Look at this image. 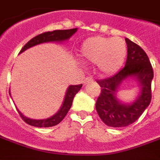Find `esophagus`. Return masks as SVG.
<instances>
[{
  "label": "esophagus",
  "instance_id": "34e87169",
  "mask_svg": "<svg viewBox=\"0 0 160 160\" xmlns=\"http://www.w3.org/2000/svg\"><path fill=\"white\" fill-rule=\"evenodd\" d=\"M93 81V79H92L90 77H87V78H85L83 80V85H87V83H91Z\"/></svg>",
  "mask_w": 160,
  "mask_h": 160
}]
</instances>
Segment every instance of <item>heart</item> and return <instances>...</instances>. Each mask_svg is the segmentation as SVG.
Segmentation results:
<instances>
[{"mask_svg": "<svg viewBox=\"0 0 160 160\" xmlns=\"http://www.w3.org/2000/svg\"><path fill=\"white\" fill-rule=\"evenodd\" d=\"M80 53L84 62L95 63L99 75L111 76L122 67L128 49L125 41L120 38L96 36L84 41Z\"/></svg>", "mask_w": 160, "mask_h": 160, "instance_id": "b5f03b06", "label": "heart"}]
</instances>
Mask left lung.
Returning a JSON list of instances; mask_svg holds the SVG:
<instances>
[{
	"instance_id": "8db88e82",
	"label": "left lung",
	"mask_w": 160,
	"mask_h": 160,
	"mask_svg": "<svg viewBox=\"0 0 160 160\" xmlns=\"http://www.w3.org/2000/svg\"><path fill=\"white\" fill-rule=\"evenodd\" d=\"M125 41L128 56L123 68L111 78L97 81L101 87V92L96 102V111L104 123L113 128L126 127L134 122L150 104L152 98L153 70L148 55L135 42L128 38H125ZM128 78L137 80L140 94L131 104H124L115 94L120 84Z\"/></svg>"
}]
</instances>
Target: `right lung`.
Here are the masks:
<instances>
[{"label":"right lung","mask_w":160,"mask_h":160,"mask_svg":"<svg viewBox=\"0 0 160 160\" xmlns=\"http://www.w3.org/2000/svg\"><path fill=\"white\" fill-rule=\"evenodd\" d=\"M77 32V28H73V29L69 30H56V31H53V32H43L42 34H39L38 36L34 37L33 38L30 40L29 42L25 44L23 47L20 52H24L29 48H32L33 46L38 45L40 43H43V42H63L66 40L69 39L70 37H72L74 33ZM82 87V85H76V86H69L68 90L65 94V98H64V101H63L62 107L60 108V110L57 111V113L52 116L51 118H47V119H42V120H35V119H31L25 117L24 115L18 110L19 116L21 117L23 120L26 122V123L34 126V127L38 128H49L56 126L58 123H60L63 118L66 117L67 113L68 112L70 108L72 106L73 104V98L75 96V94L80 90V88ZM10 94V92H9ZM11 95V94H10Z\"/></svg>","instance_id":"1"}]
</instances>
